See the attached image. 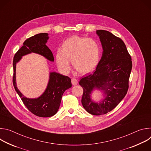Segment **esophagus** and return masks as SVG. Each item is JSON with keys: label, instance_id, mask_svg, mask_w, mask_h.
<instances>
[{"label": "esophagus", "instance_id": "34e87169", "mask_svg": "<svg viewBox=\"0 0 151 151\" xmlns=\"http://www.w3.org/2000/svg\"><path fill=\"white\" fill-rule=\"evenodd\" d=\"M72 83L73 85H76L78 84V81L77 79H75V78H72Z\"/></svg>", "mask_w": 151, "mask_h": 151}]
</instances>
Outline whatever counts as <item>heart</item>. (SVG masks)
I'll return each instance as SVG.
<instances>
[{
  "instance_id": "b5f03b06",
  "label": "heart",
  "mask_w": 151,
  "mask_h": 151,
  "mask_svg": "<svg viewBox=\"0 0 151 151\" xmlns=\"http://www.w3.org/2000/svg\"><path fill=\"white\" fill-rule=\"evenodd\" d=\"M100 54V46L96 40L74 36L63 43L60 50L55 53V61L64 73L69 72V60H71L72 65L78 72L86 74L97 66Z\"/></svg>"
}]
</instances>
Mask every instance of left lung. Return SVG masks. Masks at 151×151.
I'll return each instance as SVG.
<instances>
[{
  "label": "left lung",
  "mask_w": 151,
  "mask_h": 151,
  "mask_svg": "<svg viewBox=\"0 0 151 151\" xmlns=\"http://www.w3.org/2000/svg\"><path fill=\"white\" fill-rule=\"evenodd\" d=\"M96 33L103 48L101 60L94 72L82 78L79 83L83 90L81 102L84 109L92 115H100L111 111L125 96L132 61L122 39L106 30H99ZM95 89L104 94L99 102L91 98Z\"/></svg>",
  "instance_id": "obj_1"
}]
</instances>
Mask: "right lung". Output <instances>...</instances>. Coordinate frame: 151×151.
<instances>
[{
    "instance_id": "add662e5",
    "label": "right lung",
    "mask_w": 151,
    "mask_h": 151,
    "mask_svg": "<svg viewBox=\"0 0 151 151\" xmlns=\"http://www.w3.org/2000/svg\"><path fill=\"white\" fill-rule=\"evenodd\" d=\"M48 39V33H42L26 39L23 46L15 54L13 60V85L16 92L32 114L44 118L52 116L57 112L63 93L72 87L70 78L55 72H50L48 83L44 92L37 98H27L17 88L16 65L23 56L31 53L39 54L50 61H54L53 54L46 45Z\"/></svg>"
}]
</instances>
